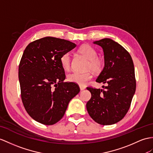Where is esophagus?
I'll use <instances>...</instances> for the list:
<instances>
[{"label":"esophagus","mask_w":153,"mask_h":153,"mask_svg":"<svg viewBox=\"0 0 153 153\" xmlns=\"http://www.w3.org/2000/svg\"><path fill=\"white\" fill-rule=\"evenodd\" d=\"M80 89L81 91H82V90H84V89H85V86H82V85H81V86H80Z\"/></svg>","instance_id":"1"}]
</instances>
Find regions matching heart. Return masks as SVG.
<instances>
[{
  "instance_id": "heart-1",
  "label": "heart",
  "mask_w": 153,
  "mask_h": 153,
  "mask_svg": "<svg viewBox=\"0 0 153 153\" xmlns=\"http://www.w3.org/2000/svg\"><path fill=\"white\" fill-rule=\"evenodd\" d=\"M79 53L89 59L88 68L91 69L95 72L99 71L101 69L103 62L102 59L97 56V51L94 47L89 45H83L78 50ZM60 63L62 68L65 70H69L71 68V54L69 53H65L60 57ZM92 74L90 72L80 73L74 71L68 75V80L74 84L80 85H85L88 82L92 79Z\"/></svg>"
}]
</instances>
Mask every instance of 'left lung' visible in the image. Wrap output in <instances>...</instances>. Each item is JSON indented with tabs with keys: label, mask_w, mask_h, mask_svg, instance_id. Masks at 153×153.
<instances>
[{
	"label": "left lung",
	"mask_w": 153,
	"mask_h": 153,
	"mask_svg": "<svg viewBox=\"0 0 153 153\" xmlns=\"http://www.w3.org/2000/svg\"><path fill=\"white\" fill-rule=\"evenodd\" d=\"M103 49L105 67L96 80L107 84L104 89L88 87L91 97L86 104L90 117L97 123L110 125L127 113L136 91L134 67L131 56L120 44L109 38L94 42Z\"/></svg>",
	"instance_id": "left-lung-1"
}]
</instances>
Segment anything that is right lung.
I'll list each match as a JSON object with an SVG mask.
<instances>
[{
  "instance_id": "add662e5",
  "label": "right lung",
  "mask_w": 153,
  "mask_h": 153,
  "mask_svg": "<svg viewBox=\"0 0 153 153\" xmlns=\"http://www.w3.org/2000/svg\"><path fill=\"white\" fill-rule=\"evenodd\" d=\"M68 40L45 37L26 47L19 65L22 102L32 119L52 125L64 116L69 101L80 91L79 86L64 82L62 55L76 47Z\"/></svg>"
}]
</instances>
